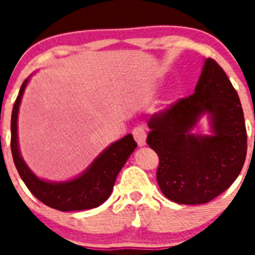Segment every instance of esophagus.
Segmentation results:
<instances>
[{"mask_svg":"<svg viewBox=\"0 0 255 255\" xmlns=\"http://www.w3.org/2000/svg\"><path fill=\"white\" fill-rule=\"evenodd\" d=\"M132 133H133V137H135L137 145H140V147L145 145V141H147V132H145L144 127H135L133 128V131H132Z\"/></svg>","mask_w":255,"mask_h":255,"instance_id":"1","label":"esophagus"}]
</instances>
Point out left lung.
<instances>
[{
    "instance_id": "8db88e82",
    "label": "left lung",
    "mask_w": 255,
    "mask_h": 255,
    "mask_svg": "<svg viewBox=\"0 0 255 255\" xmlns=\"http://www.w3.org/2000/svg\"><path fill=\"white\" fill-rule=\"evenodd\" d=\"M208 115L211 135L193 134ZM148 145L160 159L157 184L170 201L197 205L212 201L238 177L248 135L237 91L214 59H205L194 92L148 120Z\"/></svg>"
}]
</instances>
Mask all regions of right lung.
Instances as JSON below:
<instances>
[{"label": "right lung", "mask_w": 255, "mask_h": 255, "mask_svg": "<svg viewBox=\"0 0 255 255\" xmlns=\"http://www.w3.org/2000/svg\"><path fill=\"white\" fill-rule=\"evenodd\" d=\"M30 77L21 86L11 112V155L18 173L29 190L45 205L61 212L92 209L102 205L112 193L115 180L137 144L128 133L107 147L91 165L75 178L67 181H49L39 178L22 159L18 147V111Z\"/></svg>", "instance_id": "right-lung-1"}]
</instances>
